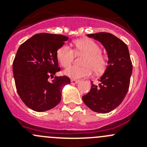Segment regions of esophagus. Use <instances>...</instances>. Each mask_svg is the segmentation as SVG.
<instances>
[{"instance_id":"esophagus-1","label":"esophagus","mask_w":147,"mask_h":147,"mask_svg":"<svg viewBox=\"0 0 147 147\" xmlns=\"http://www.w3.org/2000/svg\"><path fill=\"white\" fill-rule=\"evenodd\" d=\"M71 84H78V82H79V80H71Z\"/></svg>"}]
</instances>
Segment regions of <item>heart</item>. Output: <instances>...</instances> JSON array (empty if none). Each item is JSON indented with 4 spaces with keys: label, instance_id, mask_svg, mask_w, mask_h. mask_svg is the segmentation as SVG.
Instances as JSON below:
<instances>
[{
    "label": "heart",
    "instance_id": "obj_1",
    "mask_svg": "<svg viewBox=\"0 0 147 147\" xmlns=\"http://www.w3.org/2000/svg\"><path fill=\"white\" fill-rule=\"evenodd\" d=\"M75 51L67 45H63L57 51V58L60 65L67 67L72 63L77 55H84L82 67L72 66L65 69L63 73L72 79H80L92 73H102L107 66V59L101 53L100 46L90 39H82L75 42Z\"/></svg>",
    "mask_w": 147,
    "mask_h": 147
}]
</instances>
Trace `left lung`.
<instances>
[{
  "label": "left lung",
  "instance_id": "obj_1",
  "mask_svg": "<svg viewBox=\"0 0 147 147\" xmlns=\"http://www.w3.org/2000/svg\"><path fill=\"white\" fill-rule=\"evenodd\" d=\"M105 47L108 63L105 73L98 79V85L91 82L90 92L82 97L84 103L91 110L108 113L118 107L125 97L132 73V64L127 45L108 32L87 35Z\"/></svg>",
  "mask_w": 147,
  "mask_h": 147
}]
</instances>
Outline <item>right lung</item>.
Instances as JSON below:
<instances>
[{
  "label": "right lung",
  "mask_w": 147,
  "mask_h": 147,
  "mask_svg": "<svg viewBox=\"0 0 147 147\" xmlns=\"http://www.w3.org/2000/svg\"><path fill=\"white\" fill-rule=\"evenodd\" d=\"M63 35L39 33L19 47L13 63L18 94L26 106L36 112H45L61 101L62 88L70 84L66 76H55L60 71L57 51L68 40Z\"/></svg>",
  "instance_id": "obj_1"
}]
</instances>
